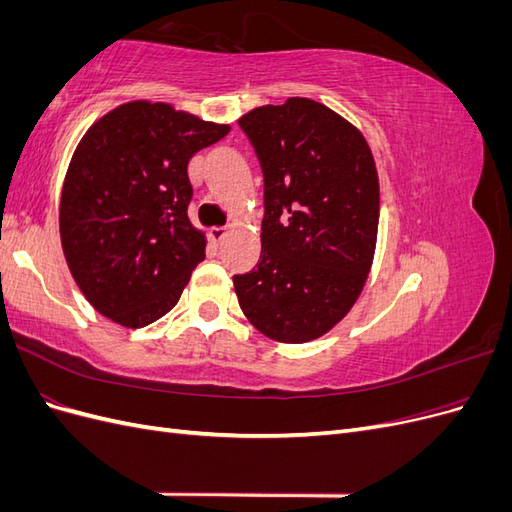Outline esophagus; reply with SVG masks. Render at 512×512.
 Wrapping results in <instances>:
<instances>
[{
    "instance_id": "1",
    "label": "esophagus",
    "mask_w": 512,
    "mask_h": 512,
    "mask_svg": "<svg viewBox=\"0 0 512 512\" xmlns=\"http://www.w3.org/2000/svg\"><path fill=\"white\" fill-rule=\"evenodd\" d=\"M209 237H211V241H213L215 245H222L224 239L228 237V230H226V228H211V230H209Z\"/></svg>"
}]
</instances>
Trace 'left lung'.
Returning <instances> with one entry per match:
<instances>
[{
    "instance_id": "8db88e82",
    "label": "left lung",
    "mask_w": 512,
    "mask_h": 512,
    "mask_svg": "<svg viewBox=\"0 0 512 512\" xmlns=\"http://www.w3.org/2000/svg\"><path fill=\"white\" fill-rule=\"evenodd\" d=\"M239 126L265 175L260 260L232 277L239 305L275 342H312L350 312L374 262V156L359 128L309 98L258 106Z\"/></svg>"
}]
</instances>
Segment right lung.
<instances>
[{"label":"right lung","mask_w":512,"mask_h":512,"mask_svg":"<svg viewBox=\"0 0 512 512\" xmlns=\"http://www.w3.org/2000/svg\"><path fill=\"white\" fill-rule=\"evenodd\" d=\"M228 132L166 102L134 100L76 145L59 235L76 286L102 316L141 329L177 305L207 247L188 218V162Z\"/></svg>","instance_id":"right-lung-1"}]
</instances>
